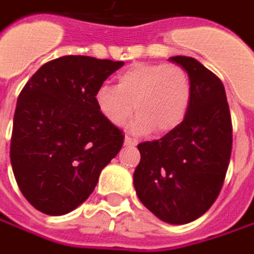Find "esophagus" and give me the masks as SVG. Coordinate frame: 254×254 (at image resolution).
Here are the masks:
<instances>
[{"instance_id":"1","label":"esophagus","mask_w":254,"mask_h":254,"mask_svg":"<svg viewBox=\"0 0 254 254\" xmlns=\"http://www.w3.org/2000/svg\"><path fill=\"white\" fill-rule=\"evenodd\" d=\"M125 144L127 146H136L137 144V140L136 139H132L130 136H125Z\"/></svg>"}]
</instances>
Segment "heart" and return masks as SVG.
<instances>
[{
	"label": "heart",
	"mask_w": 254,
	"mask_h": 254,
	"mask_svg": "<svg viewBox=\"0 0 254 254\" xmlns=\"http://www.w3.org/2000/svg\"><path fill=\"white\" fill-rule=\"evenodd\" d=\"M191 80L179 64L135 63L117 75V85H101L95 105L104 118L121 127L135 111L132 130L166 135L177 129L191 104ZM134 108H131V105Z\"/></svg>",
	"instance_id": "b5f03b06"
}]
</instances>
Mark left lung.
Returning <instances> with one entry per match:
<instances>
[{
	"mask_svg": "<svg viewBox=\"0 0 254 254\" xmlns=\"http://www.w3.org/2000/svg\"><path fill=\"white\" fill-rule=\"evenodd\" d=\"M190 75L192 94L177 129L137 144L136 194L163 222L184 225L204 215L218 198L232 153V121L222 81L198 60L170 57Z\"/></svg>",
	"mask_w": 254,
	"mask_h": 254,
	"instance_id": "obj_1",
	"label": "left lung"
}]
</instances>
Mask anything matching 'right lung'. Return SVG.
Wrapping results in <instances>:
<instances>
[{"mask_svg":"<svg viewBox=\"0 0 254 254\" xmlns=\"http://www.w3.org/2000/svg\"><path fill=\"white\" fill-rule=\"evenodd\" d=\"M124 62L63 56L45 63L18 97L11 164L23 197L46 215H64L90 197L118 154L122 130L101 115L95 92Z\"/></svg>","mask_w":254,"mask_h":254,"instance_id":"add662e5","label":"right lung"}]
</instances>
